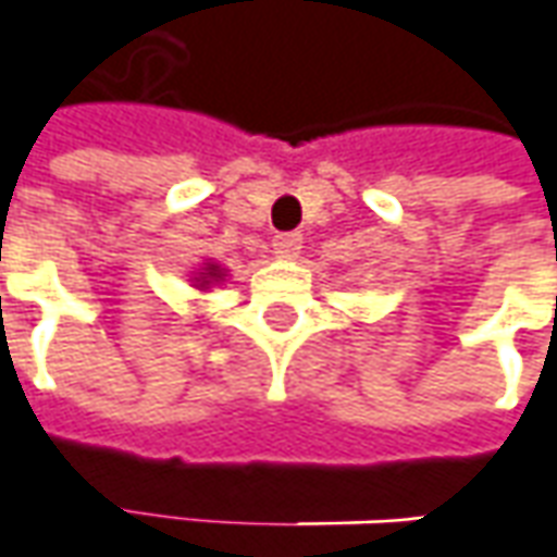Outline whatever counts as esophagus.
Listing matches in <instances>:
<instances>
[{"mask_svg":"<svg viewBox=\"0 0 557 557\" xmlns=\"http://www.w3.org/2000/svg\"><path fill=\"white\" fill-rule=\"evenodd\" d=\"M298 249H301V234H298V231H286V234H277V237H274V252L283 256V259L298 256Z\"/></svg>","mask_w":557,"mask_h":557,"instance_id":"esophagus-1","label":"esophagus"}]
</instances>
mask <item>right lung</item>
Returning a JSON list of instances; mask_svg holds the SVG:
<instances>
[{"label": "right lung", "instance_id": "add662e5", "mask_svg": "<svg viewBox=\"0 0 557 557\" xmlns=\"http://www.w3.org/2000/svg\"><path fill=\"white\" fill-rule=\"evenodd\" d=\"M219 277H222V271H219L215 264H210V268H207V277H200V280H203V283H210V280H219Z\"/></svg>", "mask_w": 557, "mask_h": 557}]
</instances>
